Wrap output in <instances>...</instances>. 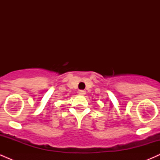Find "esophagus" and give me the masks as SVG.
Segmentation results:
<instances>
[{"instance_id":"esophagus-1","label":"esophagus","mask_w":160,"mask_h":160,"mask_svg":"<svg viewBox=\"0 0 160 160\" xmlns=\"http://www.w3.org/2000/svg\"><path fill=\"white\" fill-rule=\"evenodd\" d=\"M80 94H82V95H85L86 94V91L85 90H80Z\"/></svg>"}]
</instances>
